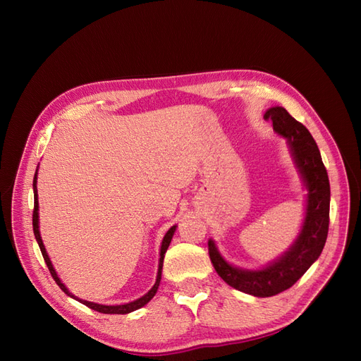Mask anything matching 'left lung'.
I'll list each match as a JSON object with an SVG mask.
<instances>
[{"instance_id": "1", "label": "left lung", "mask_w": 361, "mask_h": 361, "mask_svg": "<svg viewBox=\"0 0 361 361\" xmlns=\"http://www.w3.org/2000/svg\"><path fill=\"white\" fill-rule=\"evenodd\" d=\"M264 117L272 120L277 135L286 138L295 169L307 192L300 232L285 253L257 269L232 265L223 257L214 239L207 243L216 274L228 286L260 298L286 290L302 277L321 256L330 223V180L312 134L283 106L269 108Z\"/></svg>"}]
</instances>
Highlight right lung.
<instances>
[{"label":"right lung","instance_id":"add662e5","mask_svg":"<svg viewBox=\"0 0 361 361\" xmlns=\"http://www.w3.org/2000/svg\"><path fill=\"white\" fill-rule=\"evenodd\" d=\"M32 191H35V211H32V231H35L36 241H37V244H39V247H40L42 256H43V259H45V262H47V267H48V269H49V272H51L52 279L56 280V283H57V285L60 286V289H61L64 293H66L68 297H71V298H73V300H76V301L82 302L84 305H87V307H90V309H93V310H96V312L106 313V314H126V313H130V312H134V310L141 309V307H143V305H146L152 298L155 297V293H157V290H158V288H159L161 276H162L164 256H166V251H167V248H169V245H170V243H171L173 235H174V232H176V227H178V226H171V227L169 228V231H167V233L164 235V238H162L161 248H159V262H158V274H157V281H155V285L152 286V289H150L147 293H145L143 297H140L138 300H134V301H130V302H125V304H116V305L97 304V302H93V301H87V300H81V298H78V297H75V295H73V293L66 288V285H64V283L60 280V277H59V274H57V271H56V268H54L52 262H51V259H49V256H48V253H47V248H45V245H43L42 236H40V231H39L37 170H36V174H35V179H32Z\"/></svg>","mask_w":361,"mask_h":361}]
</instances>
